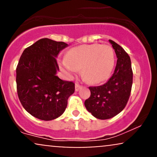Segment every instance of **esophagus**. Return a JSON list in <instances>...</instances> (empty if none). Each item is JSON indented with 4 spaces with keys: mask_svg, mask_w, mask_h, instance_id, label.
Masks as SVG:
<instances>
[{
    "mask_svg": "<svg viewBox=\"0 0 157 157\" xmlns=\"http://www.w3.org/2000/svg\"><path fill=\"white\" fill-rule=\"evenodd\" d=\"M81 88H82V86H80V85L77 82L76 84H75V91H79V90H80Z\"/></svg>",
    "mask_w": 157,
    "mask_h": 157,
    "instance_id": "esophagus-1",
    "label": "esophagus"
}]
</instances>
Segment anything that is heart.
Listing matches in <instances>:
<instances>
[{
    "label": "heart",
    "mask_w": 157,
    "mask_h": 157,
    "mask_svg": "<svg viewBox=\"0 0 157 157\" xmlns=\"http://www.w3.org/2000/svg\"><path fill=\"white\" fill-rule=\"evenodd\" d=\"M115 62L112 46L106 44L82 45L71 48L64 66L68 71L75 73L82 68L85 78L91 83H100L109 78Z\"/></svg>",
    "instance_id": "b5f03b06"
}]
</instances>
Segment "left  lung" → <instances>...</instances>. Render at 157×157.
<instances>
[{
  "instance_id": "8db88e82",
  "label": "left lung",
  "mask_w": 157,
  "mask_h": 157,
  "mask_svg": "<svg viewBox=\"0 0 157 157\" xmlns=\"http://www.w3.org/2000/svg\"><path fill=\"white\" fill-rule=\"evenodd\" d=\"M109 42L117 57L114 72L105 84L89 87L91 95L84 103L86 109L100 120L112 118L125 109L133 83L130 57L120 45L111 40Z\"/></svg>"
}]
</instances>
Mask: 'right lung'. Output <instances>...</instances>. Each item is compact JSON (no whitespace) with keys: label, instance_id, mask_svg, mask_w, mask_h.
Segmentation results:
<instances>
[{"label":"right lung","instance_id":"1","mask_svg":"<svg viewBox=\"0 0 157 157\" xmlns=\"http://www.w3.org/2000/svg\"><path fill=\"white\" fill-rule=\"evenodd\" d=\"M68 46L43 38L29 46L20 57L16 68L18 98L30 114L42 120H52L64 112L68 98L75 92L72 81L56 75L59 66L56 57Z\"/></svg>","mask_w":157,"mask_h":157}]
</instances>
